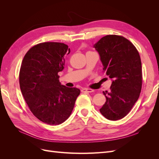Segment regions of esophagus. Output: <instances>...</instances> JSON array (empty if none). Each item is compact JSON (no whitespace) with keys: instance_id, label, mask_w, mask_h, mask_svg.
<instances>
[{"instance_id":"obj_1","label":"esophagus","mask_w":159,"mask_h":159,"mask_svg":"<svg viewBox=\"0 0 159 159\" xmlns=\"http://www.w3.org/2000/svg\"><path fill=\"white\" fill-rule=\"evenodd\" d=\"M94 90L92 89H89V88H83L81 89V92L83 93H91V92H93Z\"/></svg>"}]
</instances>
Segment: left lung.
<instances>
[{
	"label": "left lung",
	"mask_w": 159,
	"mask_h": 159,
	"mask_svg": "<svg viewBox=\"0 0 159 159\" xmlns=\"http://www.w3.org/2000/svg\"><path fill=\"white\" fill-rule=\"evenodd\" d=\"M103 65V71L113 79L106 102L99 109L105 118L117 121L125 117L138 100L143 75L140 55L132 43L118 35H107L94 45Z\"/></svg>",
	"instance_id": "left-lung-1"
}]
</instances>
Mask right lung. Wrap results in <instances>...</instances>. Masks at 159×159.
<instances>
[{
    "label": "right lung",
    "instance_id": "obj_1",
    "mask_svg": "<svg viewBox=\"0 0 159 159\" xmlns=\"http://www.w3.org/2000/svg\"><path fill=\"white\" fill-rule=\"evenodd\" d=\"M70 52L64 43L42 42L32 47L22 61L19 84L23 97L33 115L50 125L68 119L80 94L79 89L67 88L59 81L64 55Z\"/></svg>",
    "mask_w": 159,
    "mask_h": 159
}]
</instances>
